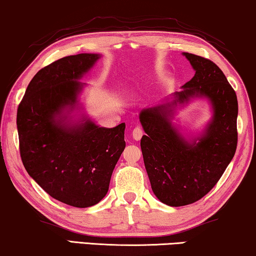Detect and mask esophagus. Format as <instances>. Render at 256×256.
<instances>
[{
	"mask_svg": "<svg viewBox=\"0 0 256 256\" xmlns=\"http://www.w3.org/2000/svg\"><path fill=\"white\" fill-rule=\"evenodd\" d=\"M142 134H144V132H142V130H141L140 128H133L132 136H133V139H134V140H140L141 136H142Z\"/></svg>",
	"mask_w": 256,
	"mask_h": 256,
	"instance_id": "1",
	"label": "esophagus"
}]
</instances>
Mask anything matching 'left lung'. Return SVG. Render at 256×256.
Masks as SVG:
<instances>
[{"label":"left lung","instance_id":"obj_1","mask_svg":"<svg viewBox=\"0 0 256 256\" xmlns=\"http://www.w3.org/2000/svg\"><path fill=\"white\" fill-rule=\"evenodd\" d=\"M196 70L194 77L166 104L144 109L139 120L146 136L141 138L144 162L152 190L171 207L190 204L204 198L234 158L238 142V101L222 70L204 57L182 52ZM206 97L213 118L199 138L186 140L170 124L177 103Z\"/></svg>","mask_w":256,"mask_h":256}]
</instances>
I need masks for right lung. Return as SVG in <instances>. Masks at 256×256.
I'll return each mask as SVG.
<instances>
[{
  "mask_svg": "<svg viewBox=\"0 0 256 256\" xmlns=\"http://www.w3.org/2000/svg\"><path fill=\"white\" fill-rule=\"evenodd\" d=\"M98 58L72 55L41 68L17 110L19 152L28 174L52 198L77 208L104 199L125 148V123L106 128L85 117L72 124L60 115L66 106L74 108L84 86L78 80Z\"/></svg>",
  "mask_w": 256,
  "mask_h": 256,
  "instance_id": "right-lung-1",
  "label": "right lung"
}]
</instances>
